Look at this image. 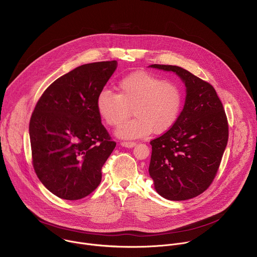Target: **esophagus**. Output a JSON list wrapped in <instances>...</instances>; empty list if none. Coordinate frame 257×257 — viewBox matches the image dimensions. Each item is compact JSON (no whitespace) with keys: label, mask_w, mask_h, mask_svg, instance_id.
Returning a JSON list of instances; mask_svg holds the SVG:
<instances>
[{"label":"esophagus","mask_w":257,"mask_h":257,"mask_svg":"<svg viewBox=\"0 0 257 257\" xmlns=\"http://www.w3.org/2000/svg\"><path fill=\"white\" fill-rule=\"evenodd\" d=\"M121 145L124 146V148H127V149H132V148H134V146L136 145V142H132V141H123V142H121Z\"/></svg>","instance_id":"34e87169"}]
</instances>
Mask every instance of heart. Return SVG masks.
I'll return each instance as SVG.
<instances>
[{
    "mask_svg": "<svg viewBox=\"0 0 257 257\" xmlns=\"http://www.w3.org/2000/svg\"><path fill=\"white\" fill-rule=\"evenodd\" d=\"M118 93L101 90L95 100L99 118L116 127L127 116L130 108L135 118L120 125L117 136L134 139L154 132L162 134L173 127L183 106L180 87L146 71H135L121 78Z\"/></svg>",
    "mask_w": 257,
    "mask_h": 257,
    "instance_id": "1",
    "label": "heart"
}]
</instances>
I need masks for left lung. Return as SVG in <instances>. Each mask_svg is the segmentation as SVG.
Wrapping results in <instances>:
<instances>
[{
  "label": "left lung",
  "instance_id": "8db88e82",
  "mask_svg": "<svg viewBox=\"0 0 257 257\" xmlns=\"http://www.w3.org/2000/svg\"><path fill=\"white\" fill-rule=\"evenodd\" d=\"M149 67L174 72L186 86L178 120L151 141L149 172L161 196L187 200L204 192L216 175L228 143L226 113L214 88L189 71L172 65Z\"/></svg>",
  "mask_w": 257,
  "mask_h": 257
}]
</instances>
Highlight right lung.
Listing matches in <instances>:
<instances>
[{"mask_svg": "<svg viewBox=\"0 0 257 257\" xmlns=\"http://www.w3.org/2000/svg\"><path fill=\"white\" fill-rule=\"evenodd\" d=\"M117 61L81 65L54 81L36 103L29 123L34 171L45 187L66 200L89 195L116 148L101 124L95 100Z\"/></svg>", "mask_w": 257, "mask_h": 257, "instance_id": "1", "label": "right lung"}]
</instances>
